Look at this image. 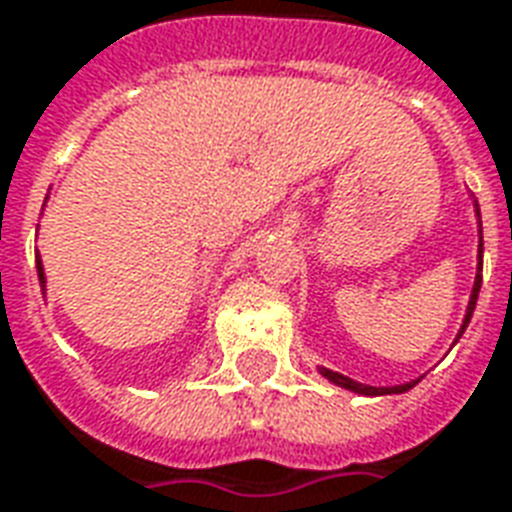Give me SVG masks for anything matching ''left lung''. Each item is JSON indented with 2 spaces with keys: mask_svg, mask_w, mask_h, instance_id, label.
Masks as SVG:
<instances>
[{
  "mask_svg": "<svg viewBox=\"0 0 512 512\" xmlns=\"http://www.w3.org/2000/svg\"><path fill=\"white\" fill-rule=\"evenodd\" d=\"M475 206V217H478V274H475V285H472V293H469V304H467V312H464V320H461V328L456 333V342L461 339V333L467 331L469 320H472V312H475V304H478V293H480V282H483V225H480V206L478 200L472 203ZM453 342V344H456ZM320 374H323L325 380H331L333 385H339L344 391H352V393H361V396H391V393H407L410 388H415L420 382L418 380H410V382H401V385H385V388H377V385H363V382H355L352 377H344L339 372H331V369H323L320 366Z\"/></svg>",
  "mask_w": 512,
  "mask_h": 512,
  "instance_id": "8db88e82",
  "label": "left lung"
}]
</instances>
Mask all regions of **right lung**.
I'll use <instances>...</instances> for the list:
<instances>
[{
	"label": "right lung",
	"instance_id": "obj_1",
	"mask_svg": "<svg viewBox=\"0 0 512 512\" xmlns=\"http://www.w3.org/2000/svg\"><path fill=\"white\" fill-rule=\"evenodd\" d=\"M48 200V198H45ZM40 227V225H37ZM34 263H37V276H40V287H43V295H45V271H43V260H40V252H37V260H34Z\"/></svg>",
	"mask_w": 512,
	"mask_h": 512
}]
</instances>
